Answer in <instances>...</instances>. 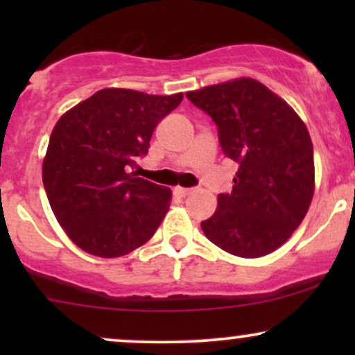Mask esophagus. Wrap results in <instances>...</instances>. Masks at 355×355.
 Returning <instances> with one entry per match:
<instances>
[{
	"instance_id": "34e87169",
	"label": "esophagus",
	"mask_w": 355,
	"mask_h": 355,
	"mask_svg": "<svg viewBox=\"0 0 355 355\" xmlns=\"http://www.w3.org/2000/svg\"><path fill=\"white\" fill-rule=\"evenodd\" d=\"M175 195H178V197H187V195H190L193 189H185V187H175L173 189Z\"/></svg>"
}]
</instances>
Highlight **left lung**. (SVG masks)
I'll use <instances>...</instances> for the list:
<instances>
[{
  "instance_id": "obj_1",
  "label": "left lung",
  "mask_w": 355,
  "mask_h": 355,
  "mask_svg": "<svg viewBox=\"0 0 355 355\" xmlns=\"http://www.w3.org/2000/svg\"><path fill=\"white\" fill-rule=\"evenodd\" d=\"M218 126L223 153L239 162L230 193L203 220L205 237L222 250L257 259L287 242L315 189L307 126L287 101L254 78H235L185 93Z\"/></svg>"
}]
</instances>
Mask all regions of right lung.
Listing matches in <instances>:
<instances>
[{
  "mask_svg": "<svg viewBox=\"0 0 355 355\" xmlns=\"http://www.w3.org/2000/svg\"><path fill=\"white\" fill-rule=\"evenodd\" d=\"M183 93L148 95L103 88L63 113L43 158V185L56 220L75 245L115 259L153 237L172 190L128 173L148 152L162 118Z\"/></svg>",
  "mask_w": 355,
  "mask_h": 355,
  "instance_id": "right-lung-1",
  "label": "right lung"
}]
</instances>
